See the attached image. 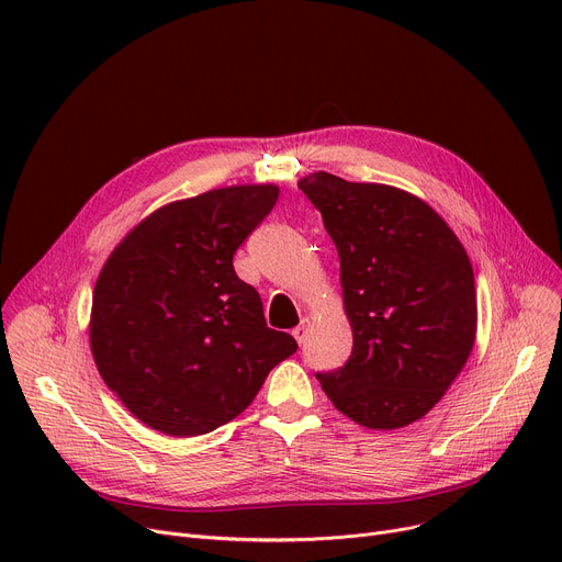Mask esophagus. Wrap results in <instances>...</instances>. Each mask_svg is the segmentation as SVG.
I'll list each match as a JSON object with an SVG mask.
<instances>
[{
	"mask_svg": "<svg viewBox=\"0 0 562 562\" xmlns=\"http://www.w3.org/2000/svg\"><path fill=\"white\" fill-rule=\"evenodd\" d=\"M307 330H310V321H307V318H301V323H299L296 328L291 330V335L296 337V341H299V344H305V339H307Z\"/></svg>",
	"mask_w": 562,
	"mask_h": 562,
	"instance_id": "34e87169",
	"label": "esophagus"
}]
</instances>
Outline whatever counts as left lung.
Masks as SVG:
<instances>
[{
	"instance_id": "8db88e82",
	"label": "left lung",
	"mask_w": 562,
	"mask_h": 562,
	"mask_svg": "<svg viewBox=\"0 0 562 562\" xmlns=\"http://www.w3.org/2000/svg\"><path fill=\"white\" fill-rule=\"evenodd\" d=\"M299 189L323 216L341 263L352 352L316 373L339 412L367 428L422 419L462 371L476 339V286L453 229L424 200L330 172Z\"/></svg>"
}]
</instances>
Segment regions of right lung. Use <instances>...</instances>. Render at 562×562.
<instances>
[{
	"instance_id": "obj_1",
	"label": "right lung",
	"mask_w": 562,
	"mask_h": 562,
	"mask_svg": "<svg viewBox=\"0 0 562 562\" xmlns=\"http://www.w3.org/2000/svg\"><path fill=\"white\" fill-rule=\"evenodd\" d=\"M278 195L252 184L170 202L109 255L93 291L91 350L106 387L145 426L212 432L296 352V339L266 326L259 293L232 263Z\"/></svg>"
}]
</instances>
